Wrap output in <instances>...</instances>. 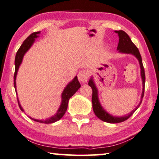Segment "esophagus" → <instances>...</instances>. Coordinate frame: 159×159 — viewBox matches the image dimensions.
Here are the masks:
<instances>
[{"label": "esophagus", "instance_id": "esophagus-1", "mask_svg": "<svg viewBox=\"0 0 159 159\" xmlns=\"http://www.w3.org/2000/svg\"><path fill=\"white\" fill-rule=\"evenodd\" d=\"M87 79H88V73L85 71L82 70L80 71L78 74V80L80 82H82V83H84V82H87Z\"/></svg>", "mask_w": 159, "mask_h": 159}]
</instances>
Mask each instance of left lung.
<instances>
[{
    "label": "left lung",
    "mask_w": 159,
    "mask_h": 159,
    "mask_svg": "<svg viewBox=\"0 0 159 159\" xmlns=\"http://www.w3.org/2000/svg\"><path fill=\"white\" fill-rule=\"evenodd\" d=\"M116 34H118L119 36V42L118 45V52L122 53V54H132L139 61L140 68H141V76L142 79V84H143V89H142V94L141 97V101H140L139 104L137 105V107L133 110L127 116H124L121 117L118 116H113L112 115L105 110L104 108L101 105L100 100H99L98 98V89L97 88L96 84L95 83V81L93 80V77H91L90 79L89 80L88 84L92 87L93 89V96H92V102H93V111L95 112V116L100 118L101 120L107 122L109 123H121L126 120L128 119L134 113V112L139 107L140 105L141 104L142 99L143 98L144 95V88H145V80H146V77H145V71L143 68V65L142 63V59L141 56L140 54V52L139 51V49L135 47V45L132 42L129 36L125 33V31H122V30H119V31H115Z\"/></svg>",
    "instance_id": "left-lung-1"
}]
</instances>
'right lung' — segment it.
<instances>
[{
	"label": "right lung",
	"mask_w": 159,
	"mask_h": 159,
	"mask_svg": "<svg viewBox=\"0 0 159 159\" xmlns=\"http://www.w3.org/2000/svg\"><path fill=\"white\" fill-rule=\"evenodd\" d=\"M40 34V31L38 32H34V33L31 34V35L29 36L28 37L26 38V39L25 40L24 42H23L22 45L20 46L19 49L18 50V52L16 54V58H15V73H14V76H13V82H14V87H15V90L16 93H17L16 91V76H17V73L18 71V69H19V66L20 64L22 63L23 61V58H24V54L29 51L30 48L32 47L33 43L35 42V39L38 38L39 34ZM81 87V84L78 81L77 79V76H75L74 79H73L72 81L69 82L67 85L65 87V88L64 89V90L61 93V102L60 106H59L58 110H57V113L54 115V116L50 117L49 118H47L46 120H38V119H34L31 117H29L31 120H33L34 121L39 122V123H54V122H57L60 120L62 117L64 116V115L65 114V112L66 111V109H67V106H68V102L69 100H70V98H72L73 95L77 92L78 89L80 88ZM18 99V105H19V107L21 110V111H24L23 107H21V105L20 104L19 100Z\"/></svg>",
	"instance_id": "obj_1"
}]
</instances>
